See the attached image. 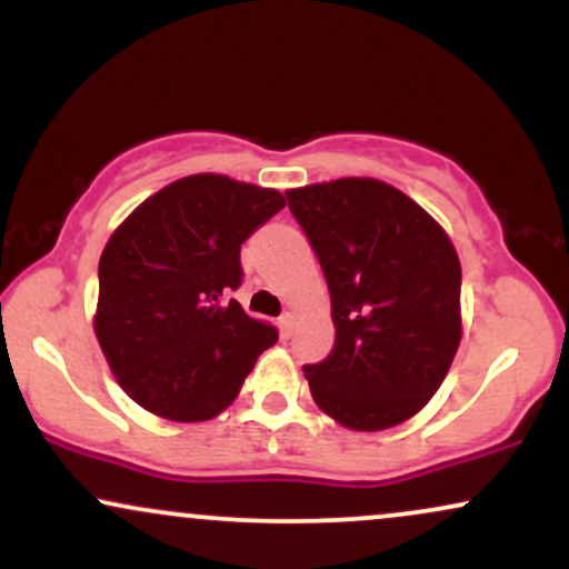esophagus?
I'll list each match as a JSON object with an SVG mask.
<instances>
[{"label": "esophagus", "mask_w": 569, "mask_h": 569, "mask_svg": "<svg viewBox=\"0 0 569 569\" xmlns=\"http://www.w3.org/2000/svg\"><path fill=\"white\" fill-rule=\"evenodd\" d=\"M278 329H280V337L289 339L293 335V316L291 312H283V316L278 318Z\"/></svg>", "instance_id": "esophagus-1"}]
</instances>
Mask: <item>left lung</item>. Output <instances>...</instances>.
I'll return each instance as SVG.
<instances>
[{
  "label": "left lung",
  "mask_w": 569,
  "mask_h": 569,
  "mask_svg": "<svg viewBox=\"0 0 569 569\" xmlns=\"http://www.w3.org/2000/svg\"><path fill=\"white\" fill-rule=\"evenodd\" d=\"M326 276L335 348L307 363L310 393L352 430L409 420L447 377L460 345V259L433 219L377 179L289 189Z\"/></svg>",
  "instance_id": "obj_1"
}]
</instances>
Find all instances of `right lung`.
Segmentation results:
<instances>
[{"label": "right lung", "mask_w": 569, "mask_h": 569, "mask_svg": "<svg viewBox=\"0 0 569 569\" xmlns=\"http://www.w3.org/2000/svg\"><path fill=\"white\" fill-rule=\"evenodd\" d=\"M286 206L276 189L198 173L117 227L98 262L96 337L139 407L200 422L230 407L278 329L230 299L240 246Z\"/></svg>", "instance_id": "right-lung-1"}]
</instances>
